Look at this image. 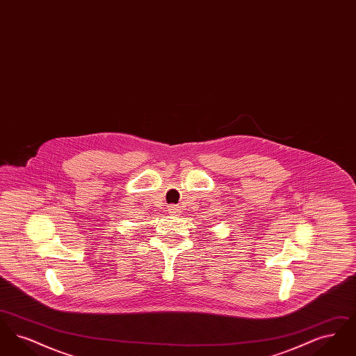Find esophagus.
Instances as JSON below:
<instances>
[{
    "label": "esophagus",
    "mask_w": 356,
    "mask_h": 356,
    "mask_svg": "<svg viewBox=\"0 0 356 356\" xmlns=\"http://www.w3.org/2000/svg\"><path fill=\"white\" fill-rule=\"evenodd\" d=\"M179 212H180V208L176 207V205H170V208H168V213H170V215H176Z\"/></svg>",
    "instance_id": "34e87169"
}]
</instances>
